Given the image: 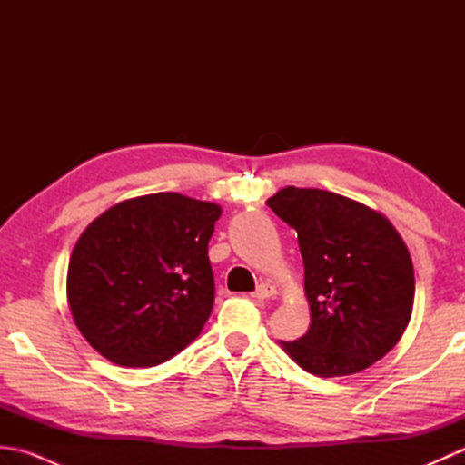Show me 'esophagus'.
<instances>
[{"mask_svg":"<svg viewBox=\"0 0 465 465\" xmlns=\"http://www.w3.org/2000/svg\"><path fill=\"white\" fill-rule=\"evenodd\" d=\"M275 293H278V292H275L272 283H260L258 290L253 292V298L255 300H268V298H273Z\"/></svg>","mask_w":465,"mask_h":465,"instance_id":"34e87169","label":"esophagus"}]
</instances>
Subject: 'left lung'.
<instances>
[{
	"label": "left lung",
	"instance_id": "left-lung-1",
	"mask_svg": "<svg viewBox=\"0 0 465 465\" xmlns=\"http://www.w3.org/2000/svg\"><path fill=\"white\" fill-rule=\"evenodd\" d=\"M298 232L310 330L280 341L320 378H341L380 361L403 331L416 280L406 242L383 213L315 187H282L268 202Z\"/></svg>",
	"mask_w": 465,
	"mask_h": 465
}]
</instances>
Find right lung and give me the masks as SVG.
<instances>
[{"mask_svg":"<svg viewBox=\"0 0 465 465\" xmlns=\"http://www.w3.org/2000/svg\"><path fill=\"white\" fill-rule=\"evenodd\" d=\"M220 215L217 203L160 192L85 227L69 258L67 303L97 353L152 368L200 335L213 308L207 243Z\"/></svg>","mask_w":465,"mask_h":465,"instance_id":"obj_1","label":"right lung"}]
</instances>
